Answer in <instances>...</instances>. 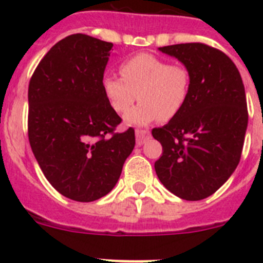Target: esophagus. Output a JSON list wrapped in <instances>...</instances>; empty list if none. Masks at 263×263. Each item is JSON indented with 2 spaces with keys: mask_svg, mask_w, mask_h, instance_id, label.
<instances>
[{
  "mask_svg": "<svg viewBox=\"0 0 263 263\" xmlns=\"http://www.w3.org/2000/svg\"><path fill=\"white\" fill-rule=\"evenodd\" d=\"M136 138L137 145L141 146L150 138V133H148V130H136Z\"/></svg>",
  "mask_w": 263,
  "mask_h": 263,
  "instance_id": "1",
  "label": "esophagus"
}]
</instances>
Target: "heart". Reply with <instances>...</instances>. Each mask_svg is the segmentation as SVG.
Segmentation results:
<instances>
[{
	"mask_svg": "<svg viewBox=\"0 0 263 263\" xmlns=\"http://www.w3.org/2000/svg\"><path fill=\"white\" fill-rule=\"evenodd\" d=\"M122 78L105 75L103 90L117 113H125L137 100L141 103L125 116V122L145 126L157 120L168 121L180 113L191 89L187 67L170 64L153 53H138L121 63Z\"/></svg>",
	"mask_w": 263,
	"mask_h": 263,
	"instance_id": "b5f03b06",
	"label": "heart"
}]
</instances>
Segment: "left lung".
I'll use <instances>...</instances> for the list:
<instances>
[{
    "mask_svg": "<svg viewBox=\"0 0 263 263\" xmlns=\"http://www.w3.org/2000/svg\"><path fill=\"white\" fill-rule=\"evenodd\" d=\"M158 50L187 67L191 89L180 113L153 129L163 147L155 173L178 197L201 200L215 194L240 162L248 129L242 79L224 52L203 43Z\"/></svg>",
    "mask_w": 263,
    "mask_h": 263,
    "instance_id": "1",
    "label": "left lung"
}]
</instances>
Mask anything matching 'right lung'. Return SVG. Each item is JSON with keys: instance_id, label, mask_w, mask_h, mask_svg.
Instances as JSON below:
<instances>
[{"instance_id": "obj_1", "label": "right lung", "mask_w": 263, "mask_h": 263, "mask_svg": "<svg viewBox=\"0 0 263 263\" xmlns=\"http://www.w3.org/2000/svg\"><path fill=\"white\" fill-rule=\"evenodd\" d=\"M113 43L85 34L62 39L29 84V141L58 192L89 203L115 188L136 145L134 129L115 133L120 116L103 90Z\"/></svg>"}]
</instances>
